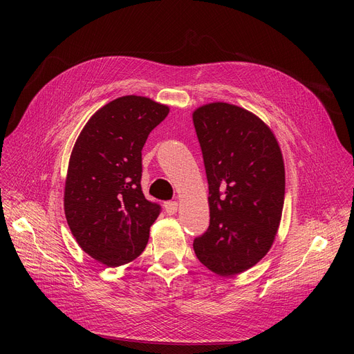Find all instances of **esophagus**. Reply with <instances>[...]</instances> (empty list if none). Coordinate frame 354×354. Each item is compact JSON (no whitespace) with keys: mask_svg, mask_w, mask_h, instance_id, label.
I'll return each mask as SVG.
<instances>
[{"mask_svg":"<svg viewBox=\"0 0 354 354\" xmlns=\"http://www.w3.org/2000/svg\"><path fill=\"white\" fill-rule=\"evenodd\" d=\"M165 211H166V214H169V215H174L176 211H178V208H179V203L178 202H165Z\"/></svg>","mask_w":354,"mask_h":354,"instance_id":"obj_1","label":"esophagus"}]
</instances>
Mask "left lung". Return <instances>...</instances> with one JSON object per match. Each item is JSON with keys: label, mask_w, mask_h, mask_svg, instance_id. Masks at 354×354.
Returning <instances> with one entry per match:
<instances>
[{"label": "left lung", "mask_w": 354, "mask_h": 354, "mask_svg": "<svg viewBox=\"0 0 354 354\" xmlns=\"http://www.w3.org/2000/svg\"><path fill=\"white\" fill-rule=\"evenodd\" d=\"M209 185V228L194 241L199 261L221 277L247 271L267 255L286 194L281 147L252 111L214 102L192 113Z\"/></svg>", "instance_id": "obj_1"}]
</instances>
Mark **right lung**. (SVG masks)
<instances>
[{"mask_svg":"<svg viewBox=\"0 0 354 354\" xmlns=\"http://www.w3.org/2000/svg\"><path fill=\"white\" fill-rule=\"evenodd\" d=\"M169 106L123 96L93 115L73 146L64 214L80 248L107 267L124 266L146 248L160 212L140 187L142 149Z\"/></svg>","mask_w":354,"mask_h":354,"instance_id":"add662e5","label":"right lung"}]
</instances>
